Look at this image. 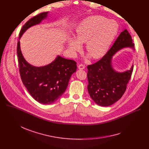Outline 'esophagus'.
Instances as JSON below:
<instances>
[{"label":"esophagus","instance_id":"1","mask_svg":"<svg viewBox=\"0 0 149 149\" xmlns=\"http://www.w3.org/2000/svg\"><path fill=\"white\" fill-rule=\"evenodd\" d=\"M78 68L80 69H84L85 68V66L83 64H80L79 66H78Z\"/></svg>","mask_w":149,"mask_h":149}]
</instances>
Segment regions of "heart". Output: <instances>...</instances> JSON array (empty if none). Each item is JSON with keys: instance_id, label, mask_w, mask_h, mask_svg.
I'll return each instance as SVG.
<instances>
[{"instance_id": "heart-1", "label": "heart", "mask_w": 149, "mask_h": 149, "mask_svg": "<svg viewBox=\"0 0 149 149\" xmlns=\"http://www.w3.org/2000/svg\"><path fill=\"white\" fill-rule=\"evenodd\" d=\"M119 25L113 20L101 15H93L84 19L76 29L75 39L68 42L73 54L81 50L80 43H86V49L93 58L102 57L118 34Z\"/></svg>"}]
</instances>
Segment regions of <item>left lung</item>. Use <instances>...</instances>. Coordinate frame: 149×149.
I'll return each mask as SVG.
<instances>
[{
    "instance_id": "obj_1",
    "label": "left lung",
    "mask_w": 149,
    "mask_h": 149,
    "mask_svg": "<svg viewBox=\"0 0 149 149\" xmlns=\"http://www.w3.org/2000/svg\"><path fill=\"white\" fill-rule=\"evenodd\" d=\"M129 46L134 48V44L130 34L125 29L102 58L88 66V91L97 104L111 106L118 101L126 91L134 68L123 73L116 72L112 67L111 60L116 52Z\"/></svg>"
}]
</instances>
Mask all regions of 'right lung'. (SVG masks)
<instances>
[{
  "label": "right lung",
  "mask_w": 149,
  "mask_h": 149,
  "mask_svg": "<svg viewBox=\"0 0 149 149\" xmlns=\"http://www.w3.org/2000/svg\"><path fill=\"white\" fill-rule=\"evenodd\" d=\"M47 13H41L28 20L20 31L19 38L28 28L45 19ZM17 53L21 80L30 95L41 104H49L56 101L65 92L70 76L76 71L77 63L58 56L48 65L39 68L33 66L23 58L19 40Z\"/></svg>",
  "instance_id": "obj_1"
}]
</instances>
